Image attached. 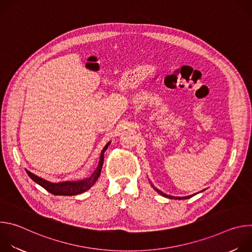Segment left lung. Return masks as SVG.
Listing matches in <instances>:
<instances>
[{"instance_id": "8db88e82", "label": "left lung", "mask_w": 252, "mask_h": 252, "mask_svg": "<svg viewBox=\"0 0 252 252\" xmlns=\"http://www.w3.org/2000/svg\"><path fill=\"white\" fill-rule=\"evenodd\" d=\"M153 188L159 193V194H161L162 196H165V197H168V198H175V199H188V198H189V197H191L192 195H190V196H184V197H174V196H170V195H167V194H165V193H163L162 191H160V190H158V189H156L154 186H153Z\"/></svg>"}]
</instances>
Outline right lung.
Segmentation results:
<instances>
[{
    "mask_svg": "<svg viewBox=\"0 0 252 252\" xmlns=\"http://www.w3.org/2000/svg\"><path fill=\"white\" fill-rule=\"evenodd\" d=\"M110 143L111 142H107L106 146L103 148V150L100 154L99 162H98L96 168L94 169V171L93 172V174L91 175V177L85 179V181L64 182V183H60V184H54V183L45 181V179L37 176L27 169H26V171L34 183L40 185L42 188H44L47 191H49L52 194H55V195H77V194L83 193V192L87 191L88 189H90L96 182V179L98 178V176L100 174L101 167H102L104 152L106 151L107 147L110 146Z\"/></svg>",
    "mask_w": 252,
    "mask_h": 252,
    "instance_id": "obj_1",
    "label": "right lung"
}]
</instances>
